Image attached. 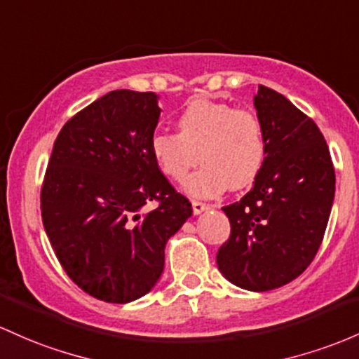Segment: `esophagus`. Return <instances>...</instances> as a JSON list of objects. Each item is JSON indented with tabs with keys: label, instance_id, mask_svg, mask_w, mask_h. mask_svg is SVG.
<instances>
[{
	"label": "esophagus",
	"instance_id": "obj_1",
	"mask_svg": "<svg viewBox=\"0 0 359 359\" xmlns=\"http://www.w3.org/2000/svg\"><path fill=\"white\" fill-rule=\"evenodd\" d=\"M206 210H210V204L199 203V201H192V211H194V215H201V212Z\"/></svg>",
	"mask_w": 359,
	"mask_h": 359
}]
</instances>
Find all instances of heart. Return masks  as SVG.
Returning a JSON list of instances; mask_svg holds the SVG:
<instances>
[{
	"mask_svg": "<svg viewBox=\"0 0 359 359\" xmlns=\"http://www.w3.org/2000/svg\"><path fill=\"white\" fill-rule=\"evenodd\" d=\"M177 128L179 133H155L149 149L160 170L173 180H182L201 158L203 167L182 184L192 198H215L228 187L245 189L262 170L266 141L261 121L250 110L194 98L177 119Z\"/></svg>",
	"mask_w": 359,
	"mask_h": 359,
	"instance_id": "obj_1",
	"label": "heart"
}]
</instances>
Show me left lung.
I'll return each instance as SVG.
<instances>
[{
  "mask_svg": "<svg viewBox=\"0 0 359 359\" xmlns=\"http://www.w3.org/2000/svg\"><path fill=\"white\" fill-rule=\"evenodd\" d=\"M254 105L266 158L252 191L223 208L231 233L216 264L238 288L269 291L313 261L332 210L336 173L320 129L288 98L259 85Z\"/></svg>",
  "mask_w": 359,
  "mask_h": 359,
  "instance_id": "8db88e82",
  "label": "left lung"
}]
</instances>
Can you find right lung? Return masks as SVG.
I'll list each match as a JSON object with an SVG mask.
<instances>
[{
  "mask_svg": "<svg viewBox=\"0 0 359 359\" xmlns=\"http://www.w3.org/2000/svg\"><path fill=\"white\" fill-rule=\"evenodd\" d=\"M153 92L114 90L62 126L41 192L42 223L66 274L92 297L129 303L158 283L165 245L192 216L149 149ZM156 200L159 206H144Z\"/></svg>",
  "mask_w": 359,
  "mask_h": 359,
  "instance_id": "add662e5",
  "label": "right lung"
}]
</instances>
